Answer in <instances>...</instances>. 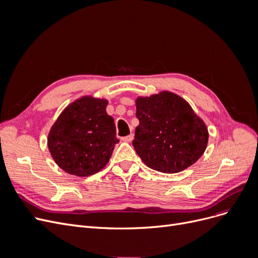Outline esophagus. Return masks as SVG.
<instances>
[{
	"label": "esophagus",
	"mask_w": 258,
	"mask_h": 258,
	"mask_svg": "<svg viewBox=\"0 0 258 258\" xmlns=\"http://www.w3.org/2000/svg\"><path fill=\"white\" fill-rule=\"evenodd\" d=\"M132 140H134V135H129V136L121 138V141H123V142H131Z\"/></svg>",
	"instance_id": "obj_1"
}]
</instances>
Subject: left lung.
<instances>
[{"instance_id": "left-lung-1", "label": "left lung", "mask_w": 258, "mask_h": 258, "mask_svg": "<svg viewBox=\"0 0 258 258\" xmlns=\"http://www.w3.org/2000/svg\"><path fill=\"white\" fill-rule=\"evenodd\" d=\"M132 142L147 167L162 173H177L190 167L205 153L208 128L191 106L175 93L138 98Z\"/></svg>"}]
</instances>
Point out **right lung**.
Returning a JSON list of instances; mask_svg holds the SVG:
<instances>
[{
    "mask_svg": "<svg viewBox=\"0 0 258 258\" xmlns=\"http://www.w3.org/2000/svg\"><path fill=\"white\" fill-rule=\"evenodd\" d=\"M107 101L83 97L58 117L48 135V148L57 165L76 176H88L110 160L116 138L113 117L106 113Z\"/></svg>",
    "mask_w": 258,
    "mask_h": 258,
    "instance_id": "obj_1",
    "label": "right lung"
}]
</instances>
